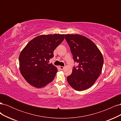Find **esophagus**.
<instances>
[{
    "mask_svg": "<svg viewBox=\"0 0 121 121\" xmlns=\"http://www.w3.org/2000/svg\"><path fill=\"white\" fill-rule=\"evenodd\" d=\"M59 68H60V69H61V70H63V69L65 68V67H62V66H60V67H59Z\"/></svg>",
    "mask_w": 121,
    "mask_h": 121,
    "instance_id": "34e87169",
    "label": "esophagus"
}]
</instances>
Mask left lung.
I'll use <instances>...</instances> for the list:
<instances>
[{"label": "left lung", "instance_id": "left-lung-1", "mask_svg": "<svg viewBox=\"0 0 121 121\" xmlns=\"http://www.w3.org/2000/svg\"><path fill=\"white\" fill-rule=\"evenodd\" d=\"M73 60L78 63L71 75L67 77L68 83L74 89L82 91L89 88L101 73L104 57L96 45L88 38L78 34H66Z\"/></svg>", "mask_w": 121, "mask_h": 121}]
</instances>
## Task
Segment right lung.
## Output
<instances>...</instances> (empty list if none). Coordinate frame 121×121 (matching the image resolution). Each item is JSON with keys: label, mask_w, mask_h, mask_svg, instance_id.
Returning a JSON list of instances; mask_svg holds the SVG:
<instances>
[{"label": "right lung", "mask_w": 121, "mask_h": 121, "mask_svg": "<svg viewBox=\"0 0 121 121\" xmlns=\"http://www.w3.org/2000/svg\"><path fill=\"white\" fill-rule=\"evenodd\" d=\"M65 38V34L42 35L29 42L19 56L20 70L27 82L36 88H42L53 81L57 68L49 60Z\"/></svg>", "instance_id": "right-lung-1"}]
</instances>
